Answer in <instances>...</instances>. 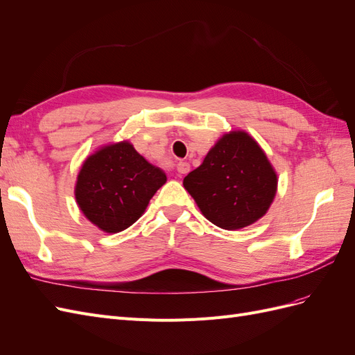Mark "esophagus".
<instances>
[{
    "label": "esophagus",
    "instance_id": "esophagus-1",
    "mask_svg": "<svg viewBox=\"0 0 355 355\" xmlns=\"http://www.w3.org/2000/svg\"><path fill=\"white\" fill-rule=\"evenodd\" d=\"M176 170L179 171L180 175H185V173H188V171H189V164L188 163H179L176 166Z\"/></svg>",
    "mask_w": 355,
    "mask_h": 355
}]
</instances>
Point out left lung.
<instances>
[{
    "instance_id": "left-lung-1",
    "label": "left lung",
    "mask_w": 355,
    "mask_h": 355,
    "mask_svg": "<svg viewBox=\"0 0 355 355\" xmlns=\"http://www.w3.org/2000/svg\"><path fill=\"white\" fill-rule=\"evenodd\" d=\"M184 187L211 223L234 231L252 225L270 209L277 175L254 139L232 132L188 173Z\"/></svg>"
}]
</instances>
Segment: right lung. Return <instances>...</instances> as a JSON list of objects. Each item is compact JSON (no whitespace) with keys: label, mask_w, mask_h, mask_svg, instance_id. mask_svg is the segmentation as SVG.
Here are the masks:
<instances>
[{"label":"right lung","mask_w":355,"mask_h":355,"mask_svg":"<svg viewBox=\"0 0 355 355\" xmlns=\"http://www.w3.org/2000/svg\"><path fill=\"white\" fill-rule=\"evenodd\" d=\"M166 173L128 142L102 148L84 161L75 198L85 218L106 232H120L142 216L166 184Z\"/></svg>","instance_id":"right-lung-1"}]
</instances>
